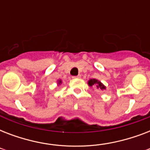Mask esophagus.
I'll return each instance as SVG.
<instances>
[{"label":"esophagus","mask_w":150,"mask_h":150,"mask_svg":"<svg viewBox=\"0 0 150 150\" xmlns=\"http://www.w3.org/2000/svg\"><path fill=\"white\" fill-rule=\"evenodd\" d=\"M73 78H74V79H79V78H81V75H76V76H73Z\"/></svg>","instance_id":"34e87169"}]
</instances>
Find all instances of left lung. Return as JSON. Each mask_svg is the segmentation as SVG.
Here are the masks:
<instances>
[{
  "label": "left lung",
  "mask_w": 150,
  "mask_h": 150,
  "mask_svg": "<svg viewBox=\"0 0 150 150\" xmlns=\"http://www.w3.org/2000/svg\"><path fill=\"white\" fill-rule=\"evenodd\" d=\"M88 85L89 86H96V89H100V90H103L106 89V86L103 84L102 82L99 81V80L96 79H91L88 81Z\"/></svg>",
  "instance_id": "obj_1"
}]
</instances>
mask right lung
Instances as JSON below:
<instances>
[{"label": "right lung", "mask_w": 150, "mask_h": 150, "mask_svg": "<svg viewBox=\"0 0 150 150\" xmlns=\"http://www.w3.org/2000/svg\"><path fill=\"white\" fill-rule=\"evenodd\" d=\"M61 83H62V81H61V79L57 80V86H60V85H61Z\"/></svg>", "instance_id": "obj_1"}]
</instances>
